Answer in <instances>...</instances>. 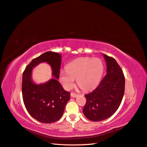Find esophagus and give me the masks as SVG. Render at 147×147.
Instances as JSON below:
<instances>
[{
  "instance_id": "esophagus-1",
  "label": "esophagus",
  "mask_w": 147,
  "mask_h": 147,
  "mask_svg": "<svg viewBox=\"0 0 147 147\" xmlns=\"http://www.w3.org/2000/svg\"><path fill=\"white\" fill-rule=\"evenodd\" d=\"M78 94H75V93H73V92H71V97H78Z\"/></svg>"
}]
</instances>
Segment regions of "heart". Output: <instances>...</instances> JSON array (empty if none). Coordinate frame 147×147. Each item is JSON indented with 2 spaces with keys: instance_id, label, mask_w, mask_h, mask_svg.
<instances>
[{
  "instance_id": "1",
  "label": "heart",
  "mask_w": 147,
  "mask_h": 147,
  "mask_svg": "<svg viewBox=\"0 0 147 147\" xmlns=\"http://www.w3.org/2000/svg\"><path fill=\"white\" fill-rule=\"evenodd\" d=\"M103 68L102 62L99 58H78L69 63L66 66V70L61 71L60 81L66 89H69L76 78L79 86L83 90H89L98 82Z\"/></svg>"
}]
</instances>
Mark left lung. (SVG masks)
<instances>
[{
	"instance_id": "obj_1",
	"label": "left lung",
	"mask_w": 147,
	"mask_h": 147,
	"mask_svg": "<svg viewBox=\"0 0 147 147\" xmlns=\"http://www.w3.org/2000/svg\"><path fill=\"white\" fill-rule=\"evenodd\" d=\"M107 74L95 89L85 95L86 103L83 113L92 121L111 117L118 110L124 94L125 78L122 69L114 58L103 54Z\"/></svg>"
}]
</instances>
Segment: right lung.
<instances>
[{"label":"right lung","mask_w":147,"mask_h":147,"mask_svg":"<svg viewBox=\"0 0 147 147\" xmlns=\"http://www.w3.org/2000/svg\"><path fill=\"white\" fill-rule=\"evenodd\" d=\"M42 62H47L51 66L56 78L37 85L32 81V69ZM61 63L59 53L47 52L34 58L23 73L22 88L24 106L32 118L40 123L49 124L60 119L70 98V92L65 90L57 79L59 78Z\"/></svg>","instance_id":"add662e5"}]
</instances>
